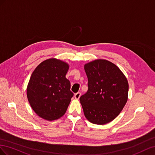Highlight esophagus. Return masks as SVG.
Segmentation results:
<instances>
[{
    "instance_id": "34e87169",
    "label": "esophagus",
    "mask_w": 155,
    "mask_h": 155,
    "mask_svg": "<svg viewBox=\"0 0 155 155\" xmlns=\"http://www.w3.org/2000/svg\"><path fill=\"white\" fill-rule=\"evenodd\" d=\"M81 94L80 92H78V93H77V94H75L74 95L75 99H77V100L79 99V98H80V97H81Z\"/></svg>"
}]
</instances>
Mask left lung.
<instances>
[{
	"label": "left lung",
	"instance_id": "1",
	"mask_svg": "<svg viewBox=\"0 0 155 155\" xmlns=\"http://www.w3.org/2000/svg\"><path fill=\"white\" fill-rule=\"evenodd\" d=\"M88 90L80 101L86 118L96 125L111 122L122 111L128 100L129 83L116 65L97 59L84 66Z\"/></svg>",
	"mask_w": 155,
	"mask_h": 155
}]
</instances>
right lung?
Listing matches in <instances>:
<instances>
[{"mask_svg": "<svg viewBox=\"0 0 155 155\" xmlns=\"http://www.w3.org/2000/svg\"><path fill=\"white\" fill-rule=\"evenodd\" d=\"M69 68L68 63L52 58L42 61L32 73L26 95L39 117L54 121L65 114L73 96L65 78Z\"/></svg>", "mask_w": 155, "mask_h": 155, "instance_id": "add662e5", "label": "right lung"}]
</instances>
